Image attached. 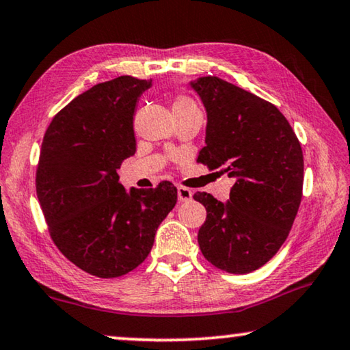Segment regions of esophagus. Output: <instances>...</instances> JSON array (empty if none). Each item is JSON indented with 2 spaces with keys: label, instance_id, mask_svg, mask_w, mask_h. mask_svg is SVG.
Returning a JSON list of instances; mask_svg holds the SVG:
<instances>
[{
  "label": "esophagus",
  "instance_id": "obj_1",
  "mask_svg": "<svg viewBox=\"0 0 350 350\" xmlns=\"http://www.w3.org/2000/svg\"><path fill=\"white\" fill-rule=\"evenodd\" d=\"M176 192H178L180 202H189L192 199V191L187 189V187H185V186L176 187Z\"/></svg>",
  "mask_w": 350,
  "mask_h": 350
}]
</instances>
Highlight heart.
Wrapping results in <instances>:
<instances>
[{
    "mask_svg": "<svg viewBox=\"0 0 350 350\" xmlns=\"http://www.w3.org/2000/svg\"><path fill=\"white\" fill-rule=\"evenodd\" d=\"M172 109H174V112H183V110H197L199 107L192 99L186 98V96H178L172 104Z\"/></svg>",
    "mask_w": 350,
    "mask_h": 350,
    "instance_id": "b5f03b06",
    "label": "heart"
}]
</instances>
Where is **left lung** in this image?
<instances>
[{"instance_id":"left-lung-1","label":"left lung","mask_w":350,"mask_h":350,"mask_svg":"<svg viewBox=\"0 0 350 350\" xmlns=\"http://www.w3.org/2000/svg\"><path fill=\"white\" fill-rule=\"evenodd\" d=\"M206 112L205 146L197 161L237 178L227 202L206 192L202 254L221 270L245 275L280 251L303 189V153L286 116L259 96L217 77L189 82Z\"/></svg>"}]
</instances>
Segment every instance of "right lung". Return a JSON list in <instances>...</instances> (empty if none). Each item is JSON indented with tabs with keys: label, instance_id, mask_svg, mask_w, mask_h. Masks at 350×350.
Returning a JSON list of instances; mask_svg holds the SVG:
<instances>
[{
	"label": "right lung",
	"instance_id": "right-lung-1",
	"mask_svg": "<svg viewBox=\"0 0 350 350\" xmlns=\"http://www.w3.org/2000/svg\"><path fill=\"white\" fill-rule=\"evenodd\" d=\"M151 80L121 75L79 94L44 135L36 192L58 250L83 271L116 278L150 254L156 230L176 204L163 181L126 191L116 170L135 153L134 115Z\"/></svg>",
	"mask_w": 350,
	"mask_h": 350
}]
</instances>
